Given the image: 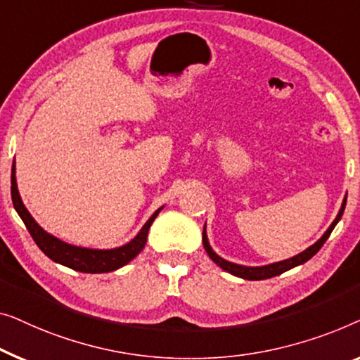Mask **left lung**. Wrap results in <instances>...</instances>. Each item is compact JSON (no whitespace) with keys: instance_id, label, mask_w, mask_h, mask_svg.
I'll return each mask as SVG.
<instances>
[{"instance_id":"obj_1","label":"left lung","mask_w":360,"mask_h":360,"mask_svg":"<svg viewBox=\"0 0 360 360\" xmlns=\"http://www.w3.org/2000/svg\"><path fill=\"white\" fill-rule=\"evenodd\" d=\"M346 209V199H344L342 205H341V210H339V214L334 221L331 224L330 229L326 230L325 235H323L320 240H318L315 245H311L308 250H305L300 255L290 257V259H285V261H281V262H274V264H269V266H262V267H245V266H238V264H233V262H229L225 259H221L220 256H217L214 251H212V248L209 245V240H207V235H205V226H204V231H202V243H204V248L207 251V255L210 256V259L215 262V264H219L221 269L230 272V274L236 276V277H241V279H248V281H262V279H271V277H276V276H281L282 272H285L288 269H292V267L295 266H300L303 262H307L308 259H311L313 256L316 255L318 251L321 250V246L325 245V241L330 238L331 231L334 230V226L339 220H341L342 217V212Z\"/></svg>"}]
</instances>
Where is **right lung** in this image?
Wrapping results in <instances>:
<instances>
[{
    "instance_id": "right-lung-1",
    "label": "right lung",
    "mask_w": 360,
    "mask_h": 360,
    "mask_svg": "<svg viewBox=\"0 0 360 360\" xmlns=\"http://www.w3.org/2000/svg\"><path fill=\"white\" fill-rule=\"evenodd\" d=\"M11 197L14 209L21 217L24 225L29 230L30 236L35 241L45 256H49L50 259L75 269L78 272H86V274H101V272H110L119 269L130 262L139 252L145 248L146 236H148V230L156 215L160 214L158 209L153 215L150 217V220L143 225V229L140 230L134 240L127 243L125 246L115 248V250H88V248H78L67 245V243L57 240V238L49 235L47 231H44L40 226L35 224V220L30 217L26 207H24L21 195H19L18 184H16V169L11 171Z\"/></svg>"
}]
</instances>
